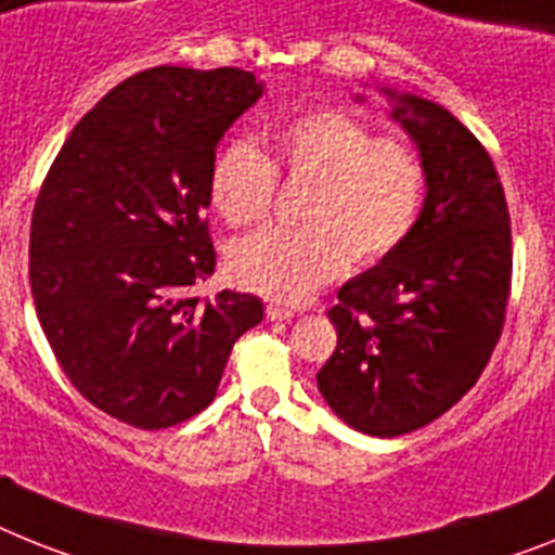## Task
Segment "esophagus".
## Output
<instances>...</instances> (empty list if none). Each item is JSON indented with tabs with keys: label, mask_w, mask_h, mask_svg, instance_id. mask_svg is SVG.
Instances as JSON below:
<instances>
[{
	"label": "esophagus",
	"mask_w": 555,
	"mask_h": 555,
	"mask_svg": "<svg viewBox=\"0 0 555 555\" xmlns=\"http://www.w3.org/2000/svg\"><path fill=\"white\" fill-rule=\"evenodd\" d=\"M293 313H296V310H293V307H285V305H268V307H264V315H268L270 321H285V319H291Z\"/></svg>",
	"instance_id": "obj_1"
}]
</instances>
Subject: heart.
<instances>
[{"label": "heart", "instance_id": "1", "mask_svg": "<svg viewBox=\"0 0 555 555\" xmlns=\"http://www.w3.org/2000/svg\"><path fill=\"white\" fill-rule=\"evenodd\" d=\"M279 177L307 183L301 225H273L234 242L228 276L268 299L301 301L338 276L347 256L370 264L412 236L428 194L421 149L375 138L344 109H307L270 132V157L250 143L222 149L211 169V203L228 225L262 222Z\"/></svg>", "mask_w": 555, "mask_h": 555}]
</instances>
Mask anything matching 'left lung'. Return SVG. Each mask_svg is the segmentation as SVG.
Returning <instances> with one entry per match:
<instances>
[{
  "mask_svg": "<svg viewBox=\"0 0 555 555\" xmlns=\"http://www.w3.org/2000/svg\"><path fill=\"white\" fill-rule=\"evenodd\" d=\"M395 95V92H392ZM428 166L421 220L330 307L338 344L315 380L344 423L400 437L479 380L505 327L511 217L486 146L449 109L400 95L392 112Z\"/></svg>",
  "mask_w": 555,
  "mask_h": 555,
  "instance_id": "left-lung-1",
  "label": "left lung"
}]
</instances>
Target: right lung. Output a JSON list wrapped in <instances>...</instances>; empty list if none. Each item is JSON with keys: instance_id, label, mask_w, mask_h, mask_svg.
<instances>
[{"instance_id": "right-lung-1", "label": "right lung", "mask_w": 555, "mask_h": 555, "mask_svg": "<svg viewBox=\"0 0 555 555\" xmlns=\"http://www.w3.org/2000/svg\"><path fill=\"white\" fill-rule=\"evenodd\" d=\"M262 95L240 67H152L76 124L30 220V291L55 361L92 406L157 431L217 395L262 301L191 287L217 264L203 211L217 143Z\"/></svg>"}]
</instances>
